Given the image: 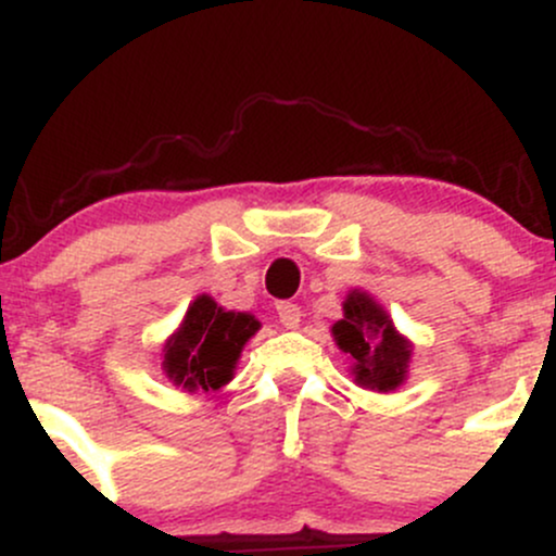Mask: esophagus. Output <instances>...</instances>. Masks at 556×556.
<instances>
[{
	"label": "esophagus",
	"mask_w": 556,
	"mask_h": 556,
	"mask_svg": "<svg viewBox=\"0 0 556 556\" xmlns=\"http://www.w3.org/2000/svg\"><path fill=\"white\" fill-rule=\"evenodd\" d=\"M277 314H279V321H282V327L287 329H298L300 327V305L298 303H279L277 305Z\"/></svg>",
	"instance_id": "34e87169"
}]
</instances>
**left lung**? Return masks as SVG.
Returning a JSON list of instances; mask_svg holds the SVG:
<instances>
[{
  "instance_id": "left-lung-1",
  "label": "left lung",
  "mask_w": 556,
  "mask_h": 556,
  "mask_svg": "<svg viewBox=\"0 0 556 556\" xmlns=\"http://www.w3.org/2000/svg\"><path fill=\"white\" fill-rule=\"evenodd\" d=\"M344 316L331 327L337 348L353 358L355 384L392 392L407 376L413 344L397 334L392 318L368 292L353 290L342 303Z\"/></svg>"
}]
</instances>
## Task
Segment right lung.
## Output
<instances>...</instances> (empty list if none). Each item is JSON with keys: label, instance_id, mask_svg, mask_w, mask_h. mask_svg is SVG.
I'll return each instance as SVG.
<instances>
[{"label": "right lung", "instance_id": "right-lung-1", "mask_svg": "<svg viewBox=\"0 0 556 556\" xmlns=\"http://www.w3.org/2000/svg\"><path fill=\"white\" fill-rule=\"evenodd\" d=\"M258 327L251 314L225 311L214 298L198 295L180 329L164 344V374L188 392L225 387L232 379L242 348Z\"/></svg>", "mask_w": 556, "mask_h": 556}]
</instances>
